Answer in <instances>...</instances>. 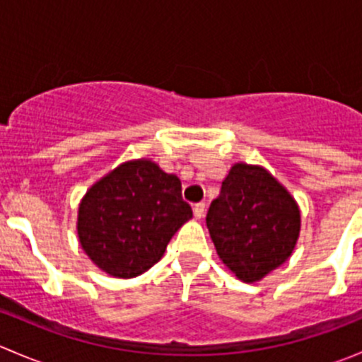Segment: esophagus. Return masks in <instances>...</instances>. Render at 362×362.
Listing matches in <instances>:
<instances>
[{"instance_id":"esophagus-1","label":"esophagus","mask_w":362,"mask_h":362,"mask_svg":"<svg viewBox=\"0 0 362 362\" xmlns=\"http://www.w3.org/2000/svg\"><path fill=\"white\" fill-rule=\"evenodd\" d=\"M204 211H206V204H204V203H196V204H194V215H196V218H203Z\"/></svg>"}]
</instances>
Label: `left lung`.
<instances>
[{"label": "left lung", "instance_id": "left-lung-1", "mask_svg": "<svg viewBox=\"0 0 362 362\" xmlns=\"http://www.w3.org/2000/svg\"><path fill=\"white\" fill-rule=\"evenodd\" d=\"M206 226L221 261L236 279L252 284L291 257L301 215L268 170L236 163L208 208Z\"/></svg>", "mask_w": 362, "mask_h": 362}]
</instances>
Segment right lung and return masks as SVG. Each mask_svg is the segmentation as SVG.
Instances as JSON below:
<instances>
[{"mask_svg":"<svg viewBox=\"0 0 362 362\" xmlns=\"http://www.w3.org/2000/svg\"><path fill=\"white\" fill-rule=\"evenodd\" d=\"M191 217L177 175L148 159L127 160L83 196L76 233L98 268L133 279L163 257L171 236Z\"/></svg>","mask_w":362,"mask_h":362,"instance_id":"obj_1","label":"right lung"}]
</instances>
